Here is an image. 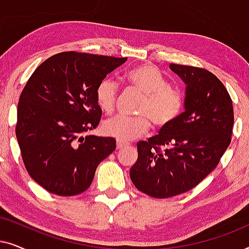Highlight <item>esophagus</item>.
Returning <instances> with one entry per match:
<instances>
[{
	"instance_id": "esophagus-1",
	"label": "esophagus",
	"mask_w": 249,
	"mask_h": 249,
	"mask_svg": "<svg viewBox=\"0 0 249 249\" xmlns=\"http://www.w3.org/2000/svg\"><path fill=\"white\" fill-rule=\"evenodd\" d=\"M125 146H128L127 142H124L122 141H117V149H122V148H124Z\"/></svg>"
}]
</instances>
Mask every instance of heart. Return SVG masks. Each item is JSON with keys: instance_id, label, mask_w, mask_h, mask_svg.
Instances as JSON below:
<instances>
[{"instance_id": "heart-1", "label": "heart", "mask_w": 249, "mask_h": 249, "mask_svg": "<svg viewBox=\"0 0 249 249\" xmlns=\"http://www.w3.org/2000/svg\"><path fill=\"white\" fill-rule=\"evenodd\" d=\"M124 79L132 89L142 95L137 107L138 117H114L104 121L102 130L107 136L122 142L134 141L151 128H164L176 121L185 107V96L178 88L170 86L164 76L152 63L128 70ZM118 97V84L110 78L98 83L95 98L104 113L113 112Z\"/></svg>"}]
</instances>
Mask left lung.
I'll list each match as a JSON object with an SVG mask.
<instances>
[{"instance_id": "1", "label": "left lung", "mask_w": 249, "mask_h": 249, "mask_svg": "<svg viewBox=\"0 0 249 249\" xmlns=\"http://www.w3.org/2000/svg\"><path fill=\"white\" fill-rule=\"evenodd\" d=\"M187 85L185 112L147 142H138L130 169L136 188L154 198L187 193L219 164L231 142L232 101L215 74L203 68L170 64Z\"/></svg>"}]
</instances>
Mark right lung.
<instances>
[{
  "label": "right lung",
  "mask_w": 249,
  "mask_h": 249,
  "mask_svg": "<svg viewBox=\"0 0 249 249\" xmlns=\"http://www.w3.org/2000/svg\"><path fill=\"white\" fill-rule=\"evenodd\" d=\"M127 57L69 52L44 61L19 97L16 136L29 176L59 196L84 193L115 139L83 134L100 124L98 83Z\"/></svg>",
  "instance_id": "add662e5"
}]
</instances>
